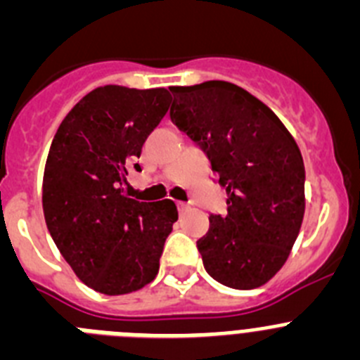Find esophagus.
<instances>
[{
    "label": "esophagus",
    "instance_id": "34e87169",
    "mask_svg": "<svg viewBox=\"0 0 360 360\" xmlns=\"http://www.w3.org/2000/svg\"><path fill=\"white\" fill-rule=\"evenodd\" d=\"M187 209H189V205H187V203H184V202H178V211H180V212H184V211H187Z\"/></svg>",
    "mask_w": 360,
    "mask_h": 360
}]
</instances>
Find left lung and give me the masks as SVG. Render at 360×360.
Wrapping results in <instances>:
<instances>
[{
	"label": "left lung",
	"mask_w": 360,
	"mask_h": 360,
	"mask_svg": "<svg viewBox=\"0 0 360 360\" xmlns=\"http://www.w3.org/2000/svg\"><path fill=\"white\" fill-rule=\"evenodd\" d=\"M171 120L202 146L227 191V214L209 216L196 241L211 278L250 290L290 256L304 216L301 151L274 111L227 81L171 86Z\"/></svg>",
	"instance_id": "8db88e82"
}]
</instances>
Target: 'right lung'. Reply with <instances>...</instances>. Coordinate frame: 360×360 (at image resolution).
Instances as JSON below:
<instances>
[{"mask_svg":"<svg viewBox=\"0 0 360 360\" xmlns=\"http://www.w3.org/2000/svg\"><path fill=\"white\" fill-rule=\"evenodd\" d=\"M169 103L165 88L101 86L70 110L53 136L43 174L44 219L66 263L95 292L131 294L158 274L176 205L136 202L124 186Z\"/></svg>","mask_w":360,"mask_h":360,"instance_id":"obj_1","label":"right lung"}]
</instances>
